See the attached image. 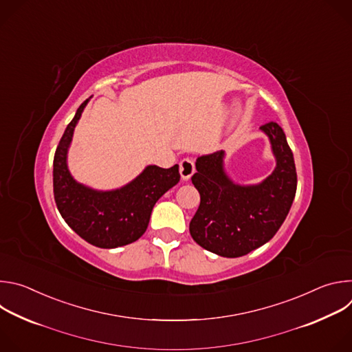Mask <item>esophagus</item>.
Returning <instances> with one entry per match:
<instances>
[{"label": "esophagus", "instance_id": "obj_1", "mask_svg": "<svg viewBox=\"0 0 352 352\" xmlns=\"http://www.w3.org/2000/svg\"><path fill=\"white\" fill-rule=\"evenodd\" d=\"M195 173V164L192 159H184L179 163V174L182 181H188Z\"/></svg>", "mask_w": 352, "mask_h": 352}]
</instances>
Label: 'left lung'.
I'll return each instance as SVG.
<instances>
[{"mask_svg": "<svg viewBox=\"0 0 352 352\" xmlns=\"http://www.w3.org/2000/svg\"><path fill=\"white\" fill-rule=\"evenodd\" d=\"M276 159L259 184L234 182L224 168L226 153L199 156L192 184L200 205L189 223L196 243L224 258H239L269 242L284 223L296 192V171L284 131L277 122L261 126Z\"/></svg>", "mask_w": 352, "mask_h": 352, "instance_id": "obj_1", "label": "left lung"}]
</instances>
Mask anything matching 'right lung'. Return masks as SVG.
Wrapping results in <instances>:
<instances>
[{
  "mask_svg": "<svg viewBox=\"0 0 352 352\" xmlns=\"http://www.w3.org/2000/svg\"><path fill=\"white\" fill-rule=\"evenodd\" d=\"M89 98L68 124L54 155L53 185L57 208L65 223L97 248H118L139 239L157 200L179 181L178 164L171 168L147 166L126 185L97 190L78 182L68 168V150L74 131Z\"/></svg>",
  "mask_w": 352,
  "mask_h": 352,
  "instance_id": "obj_1",
  "label": "right lung"
}]
</instances>
